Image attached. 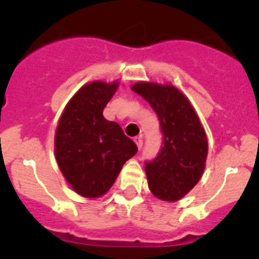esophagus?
Listing matches in <instances>:
<instances>
[{"label":"esophagus","mask_w":259,"mask_h":259,"mask_svg":"<svg viewBox=\"0 0 259 259\" xmlns=\"http://www.w3.org/2000/svg\"><path fill=\"white\" fill-rule=\"evenodd\" d=\"M135 143H136L139 150H141V148H143V139H141V137H137L136 140H135Z\"/></svg>","instance_id":"obj_1"}]
</instances>
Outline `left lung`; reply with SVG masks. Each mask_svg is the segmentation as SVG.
Returning a JSON list of instances; mask_svg holds the SVG:
<instances>
[{
    "label": "left lung",
    "instance_id": "8db88e82",
    "mask_svg": "<svg viewBox=\"0 0 259 259\" xmlns=\"http://www.w3.org/2000/svg\"><path fill=\"white\" fill-rule=\"evenodd\" d=\"M132 91L149 102L159 119L163 146L145 162L148 185L162 201L180 200L202 176L207 157V139L193 106L171 84L140 81Z\"/></svg>",
    "mask_w": 259,
    "mask_h": 259
}]
</instances>
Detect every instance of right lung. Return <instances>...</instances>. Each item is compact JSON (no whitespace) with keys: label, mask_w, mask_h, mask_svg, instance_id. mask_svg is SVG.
<instances>
[{"label":"right lung","mask_w":259,"mask_h":259,"mask_svg":"<svg viewBox=\"0 0 259 259\" xmlns=\"http://www.w3.org/2000/svg\"><path fill=\"white\" fill-rule=\"evenodd\" d=\"M118 85V81L83 85L66 105L57 125V163L71 188L83 197L104 196L125 161L137 153L136 144L120 125L102 115Z\"/></svg>","instance_id":"add662e5"}]
</instances>
